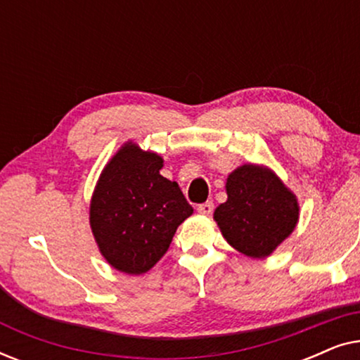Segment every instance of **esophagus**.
<instances>
[{
	"label": "esophagus",
	"instance_id": "1",
	"mask_svg": "<svg viewBox=\"0 0 360 360\" xmlns=\"http://www.w3.org/2000/svg\"><path fill=\"white\" fill-rule=\"evenodd\" d=\"M213 210H214V205L211 203V201H206V203L198 205V213H200V214L210 216L211 213H213Z\"/></svg>",
	"mask_w": 360,
	"mask_h": 360
}]
</instances>
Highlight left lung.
<instances>
[{
  "mask_svg": "<svg viewBox=\"0 0 360 360\" xmlns=\"http://www.w3.org/2000/svg\"><path fill=\"white\" fill-rule=\"evenodd\" d=\"M226 193L213 218L228 244L248 257H269L297 228V196L269 167H238L228 175Z\"/></svg>",
  "mask_w": 360,
  "mask_h": 360,
  "instance_id": "left-lung-1",
  "label": "left lung"
}]
</instances>
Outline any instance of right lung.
Returning <instances> with one entry per match:
<instances>
[{
  "label": "right lung",
  "instance_id": "1",
  "mask_svg": "<svg viewBox=\"0 0 360 360\" xmlns=\"http://www.w3.org/2000/svg\"><path fill=\"white\" fill-rule=\"evenodd\" d=\"M164 159L129 141L111 157L90 201L98 249L112 269L149 272L193 208L176 181L160 175Z\"/></svg>",
  "mask_w": 360,
  "mask_h": 360
}]
</instances>
